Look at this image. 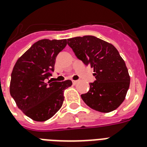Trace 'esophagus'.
Here are the masks:
<instances>
[{"instance_id":"34e87169","label":"esophagus","mask_w":147,"mask_h":147,"mask_svg":"<svg viewBox=\"0 0 147 147\" xmlns=\"http://www.w3.org/2000/svg\"><path fill=\"white\" fill-rule=\"evenodd\" d=\"M72 83H73V84L76 85L78 83V81H72Z\"/></svg>"}]
</instances>
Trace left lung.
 Instances as JSON below:
<instances>
[{"label":"left lung","mask_w":147,"mask_h":147,"mask_svg":"<svg viewBox=\"0 0 147 147\" xmlns=\"http://www.w3.org/2000/svg\"><path fill=\"white\" fill-rule=\"evenodd\" d=\"M67 40L78 58L93 68L96 81L90 84V90L81 98L97 111L108 113L117 109L125 100L130 84L128 69L117 49L93 36Z\"/></svg>","instance_id":"1"}]
</instances>
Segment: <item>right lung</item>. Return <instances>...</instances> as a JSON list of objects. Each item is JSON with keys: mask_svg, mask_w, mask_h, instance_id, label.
Listing matches in <instances>:
<instances>
[{"mask_svg": "<svg viewBox=\"0 0 147 147\" xmlns=\"http://www.w3.org/2000/svg\"><path fill=\"white\" fill-rule=\"evenodd\" d=\"M67 45L66 39H42L18 59L11 74L9 92L18 108L33 120L45 121L62 107L64 90L72 84L49 81L55 60Z\"/></svg>", "mask_w": 147, "mask_h": 147, "instance_id": "1", "label": "right lung"}]
</instances>
